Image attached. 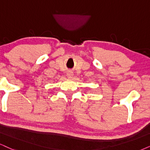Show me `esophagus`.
<instances>
[{
  "mask_svg": "<svg viewBox=\"0 0 150 150\" xmlns=\"http://www.w3.org/2000/svg\"><path fill=\"white\" fill-rule=\"evenodd\" d=\"M66 75H67V77L69 79H72V78H73V75H74L73 72H72V71L67 72V73H66Z\"/></svg>",
  "mask_w": 150,
  "mask_h": 150,
  "instance_id": "esophagus-1",
  "label": "esophagus"
}]
</instances>
